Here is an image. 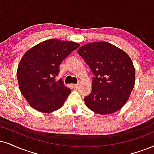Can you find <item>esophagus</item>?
<instances>
[{"label":"esophagus","instance_id":"esophagus-1","mask_svg":"<svg viewBox=\"0 0 154 154\" xmlns=\"http://www.w3.org/2000/svg\"><path fill=\"white\" fill-rule=\"evenodd\" d=\"M72 86H73L74 88H77L78 86H79V84H78V83H77V84H72Z\"/></svg>","mask_w":154,"mask_h":154}]
</instances>
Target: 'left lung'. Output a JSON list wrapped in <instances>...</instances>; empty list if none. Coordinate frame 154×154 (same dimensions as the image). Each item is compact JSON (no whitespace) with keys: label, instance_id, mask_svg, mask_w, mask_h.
<instances>
[{"label":"left lung","instance_id":"left-lung-1","mask_svg":"<svg viewBox=\"0 0 154 154\" xmlns=\"http://www.w3.org/2000/svg\"><path fill=\"white\" fill-rule=\"evenodd\" d=\"M78 53L94 75L91 92L84 98L87 107L100 115L120 110L135 85V68L128 55L103 41L83 45Z\"/></svg>","mask_w":154,"mask_h":154}]
</instances>
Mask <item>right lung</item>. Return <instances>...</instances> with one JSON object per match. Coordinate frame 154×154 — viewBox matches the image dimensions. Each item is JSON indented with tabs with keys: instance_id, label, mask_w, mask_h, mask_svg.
Listing matches in <instances>:
<instances>
[{
	"instance_id": "1",
	"label": "right lung",
	"mask_w": 154,
	"mask_h": 154,
	"mask_svg": "<svg viewBox=\"0 0 154 154\" xmlns=\"http://www.w3.org/2000/svg\"><path fill=\"white\" fill-rule=\"evenodd\" d=\"M79 46L72 41L49 39L23 55L17 79L20 92L34 109L48 113L62 107L71 90L56 76L63 60Z\"/></svg>"
}]
</instances>
